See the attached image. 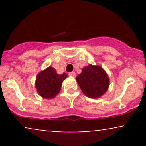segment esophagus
<instances>
[{"label":"esophagus","instance_id":"1","mask_svg":"<svg viewBox=\"0 0 146 146\" xmlns=\"http://www.w3.org/2000/svg\"><path fill=\"white\" fill-rule=\"evenodd\" d=\"M68 75H69V76H71V77H73V78H75V77L76 76V73H75L74 71L70 72V73H68Z\"/></svg>","mask_w":146,"mask_h":146}]
</instances>
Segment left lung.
Wrapping results in <instances>:
<instances>
[{
    "instance_id": "1",
    "label": "left lung",
    "mask_w": 146,
    "mask_h": 146,
    "mask_svg": "<svg viewBox=\"0 0 146 146\" xmlns=\"http://www.w3.org/2000/svg\"><path fill=\"white\" fill-rule=\"evenodd\" d=\"M76 80L84 94L90 98L101 97L109 86V78L104 70L92 64L84 67Z\"/></svg>"
}]
</instances>
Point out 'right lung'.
Instances as JSON below:
<instances>
[{
	"instance_id": "obj_1",
	"label": "right lung",
	"mask_w": 146,
	"mask_h": 146,
	"mask_svg": "<svg viewBox=\"0 0 146 146\" xmlns=\"http://www.w3.org/2000/svg\"><path fill=\"white\" fill-rule=\"evenodd\" d=\"M67 78L66 73L59 75L54 68L49 66L37 75L36 88L42 98L52 99L59 93L63 80Z\"/></svg>"
}]
</instances>
